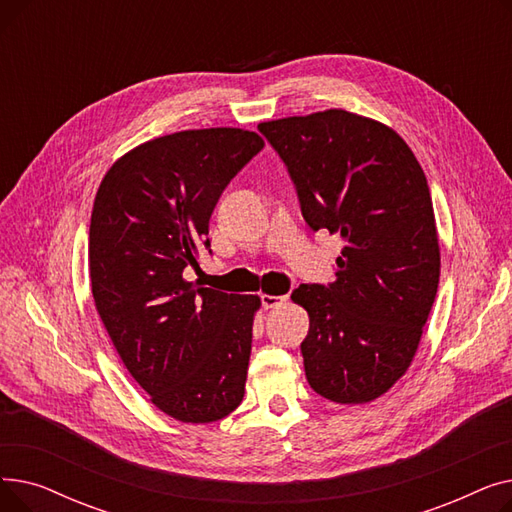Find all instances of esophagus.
Segmentation results:
<instances>
[{
  "mask_svg": "<svg viewBox=\"0 0 512 512\" xmlns=\"http://www.w3.org/2000/svg\"><path fill=\"white\" fill-rule=\"evenodd\" d=\"M288 301L286 294H261V303L265 309H272V307H280Z\"/></svg>",
  "mask_w": 512,
  "mask_h": 512,
  "instance_id": "34e87169",
  "label": "esophagus"
}]
</instances>
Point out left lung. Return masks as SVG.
I'll list each match as a JSON object with an SVG mask.
<instances>
[{"label":"left lung","mask_w":512,"mask_h":512,"mask_svg":"<svg viewBox=\"0 0 512 512\" xmlns=\"http://www.w3.org/2000/svg\"><path fill=\"white\" fill-rule=\"evenodd\" d=\"M297 184L305 222L340 234L330 286L301 284L309 386L340 405L386 394L411 367L440 282L427 178L396 130L346 110L261 122Z\"/></svg>","instance_id":"obj_1"}]
</instances>
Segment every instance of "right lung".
<instances>
[{"label":"right lung","instance_id":"1","mask_svg":"<svg viewBox=\"0 0 512 512\" xmlns=\"http://www.w3.org/2000/svg\"><path fill=\"white\" fill-rule=\"evenodd\" d=\"M263 145L230 126L164 134L118 157L93 201L97 313L134 382L182 423L224 419L245 396L261 299L182 274L199 267L215 203Z\"/></svg>","mask_w":512,"mask_h":512}]
</instances>
